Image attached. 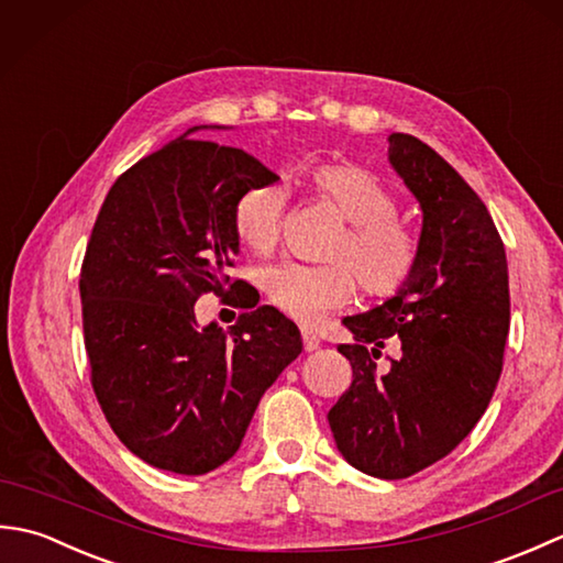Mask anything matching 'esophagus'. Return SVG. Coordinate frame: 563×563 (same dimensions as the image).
I'll list each match as a JSON object with an SVG mask.
<instances>
[{
  "mask_svg": "<svg viewBox=\"0 0 563 563\" xmlns=\"http://www.w3.org/2000/svg\"><path fill=\"white\" fill-rule=\"evenodd\" d=\"M302 343H305V351H317L319 349V336L312 329H302Z\"/></svg>",
  "mask_w": 563,
  "mask_h": 563,
  "instance_id": "obj_1",
  "label": "esophagus"
}]
</instances>
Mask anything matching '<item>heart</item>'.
<instances>
[{"label":"heart","instance_id":"1","mask_svg":"<svg viewBox=\"0 0 563 563\" xmlns=\"http://www.w3.org/2000/svg\"><path fill=\"white\" fill-rule=\"evenodd\" d=\"M305 186L336 210L349 227L331 244V266L280 263L263 273L268 302L302 324L345 307L355 280L373 300L397 297L421 258V236L399 218V198L367 166L324 162L305 172ZM285 194L271 181L249 186L232 208V227L246 249L266 256L280 239Z\"/></svg>","mask_w":563,"mask_h":563}]
</instances>
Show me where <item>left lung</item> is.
<instances>
[{"label":"left lung","instance_id":"1","mask_svg":"<svg viewBox=\"0 0 563 563\" xmlns=\"http://www.w3.org/2000/svg\"><path fill=\"white\" fill-rule=\"evenodd\" d=\"M389 162L421 202V258L382 307L345 317L353 382L331 406L341 454L377 479H406L460 445L494 397L510 327L504 239L472 186L413 135L391 133ZM391 338L387 376L374 361ZM374 349L369 350L368 345Z\"/></svg>","mask_w":563,"mask_h":563}]
</instances>
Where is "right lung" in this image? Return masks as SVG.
<instances>
[{
    "mask_svg": "<svg viewBox=\"0 0 563 563\" xmlns=\"http://www.w3.org/2000/svg\"><path fill=\"white\" fill-rule=\"evenodd\" d=\"M278 181L244 150L178 137L115 178L81 261L91 387L123 445L157 470L208 474L242 445L256 406L302 353L275 307L198 329L202 295H230L232 208Z\"/></svg>",
    "mask_w": 563,
    "mask_h": 563,
    "instance_id": "right-lung-1",
    "label": "right lung"
}]
</instances>
